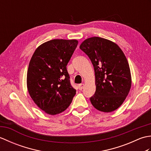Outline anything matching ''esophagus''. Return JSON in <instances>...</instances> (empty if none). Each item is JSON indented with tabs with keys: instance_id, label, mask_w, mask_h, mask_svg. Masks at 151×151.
Segmentation results:
<instances>
[{
	"instance_id": "obj_1",
	"label": "esophagus",
	"mask_w": 151,
	"mask_h": 151,
	"mask_svg": "<svg viewBox=\"0 0 151 151\" xmlns=\"http://www.w3.org/2000/svg\"><path fill=\"white\" fill-rule=\"evenodd\" d=\"M84 84H81L78 85V89H80V90H82V89H83V88H84Z\"/></svg>"
}]
</instances>
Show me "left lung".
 Here are the masks:
<instances>
[{
  "label": "left lung",
  "instance_id": "left-lung-1",
  "mask_svg": "<svg viewBox=\"0 0 151 151\" xmlns=\"http://www.w3.org/2000/svg\"><path fill=\"white\" fill-rule=\"evenodd\" d=\"M90 59L96 91L90 101L97 110L113 111L123 103L132 84L129 63L116 43L99 37L86 39L80 46Z\"/></svg>",
  "mask_w": 151,
  "mask_h": 151
}]
</instances>
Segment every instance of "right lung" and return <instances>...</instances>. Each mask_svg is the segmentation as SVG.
Segmentation results:
<instances>
[{"mask_svg":"<svg viewBox=\"0 0 151 151\" xmlns=\"http://www.w3.org/2000/svg\"><path fill=\"white\" fill-rule=\"evenodd\" d=\"M78 45L76 40H52L35 50L27 71V88L41 110L62 113L71 103L76 89L70 83L67 65Z\"/></svg>","mask_w":151,"mask_h":151,"instance_id":"obj_1","label":"right lung"}]
</instances>
